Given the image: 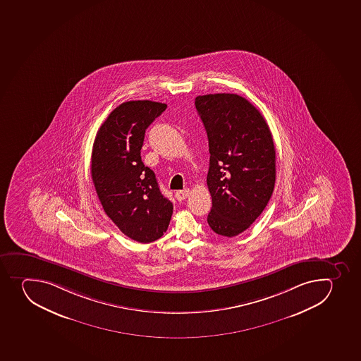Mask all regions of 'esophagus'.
<instances>
[{
	"mask_svg": "<svg viewBox=\"0 0 361 361\" xmlns=\"http://www.w3.org/2000/svg\"><path fill=\"white\" fill-rule=\"evenodd\" d=\"M189 195V189H183V190H176V197L178 201L185 200Z\"/></svg>",
	"mask_w": 361,
	"mask_h": 361,
	"instance_id": "obj_1",
	"label": "esophagus"
}]
</instances>
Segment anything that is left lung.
<instances>
[{
  "label": "left lung",
  "instance_id": "left-lung-1",
  "mask_svg": "<svg viewBox=\"0 0 361 361\" xmlns=\"http://www.w3.org/2000/svg\"><path fill=\"white\" fill-rule=\"evenodd\" d=\"M195 106L209 142L207 185L214 233L233 237L261 215L276 180V149L261 112L233 93L197 96Z\"/></svg>",
  "mask_w": 361,
  "mask_h": 361
}]
</instances>
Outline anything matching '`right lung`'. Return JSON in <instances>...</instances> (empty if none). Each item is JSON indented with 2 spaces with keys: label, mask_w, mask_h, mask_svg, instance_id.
I'll return each mask as SVG.
<instances>
[{
  "label": "right lung",
  "mask_w": 361,
  "mask_h": 361,
  "mask_svg": "<svg viewBox=\"0 0 361 361\" xmlns=\"http://www.w3.org/2000/svg\"><path fill=\"white\" fill-rule=\"evenodd\" d=\"M166 107L151 100L123 103L109 114L93 142L91 176L100 203L121 233L140 243L160 238L173 214V203L140 155L146 128Z\"/></svg>",
  "instance_id": "obj_1"
}]
</instances>
